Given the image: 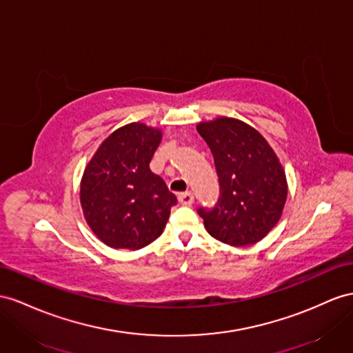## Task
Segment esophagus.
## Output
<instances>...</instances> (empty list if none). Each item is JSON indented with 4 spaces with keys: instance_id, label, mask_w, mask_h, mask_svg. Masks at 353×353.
<instances>
[{
    "instance_id": "esophagus-1",
    "label": "esophagus",
    "mask_w": 353,
    "mask_h": 353,
    "mask_svg": "<svg viewBox=\"0 0 353 353\" xmlns=\"http://www.w3.org/2000/svg\"><path fill=\"white\" fill-rule=\"evenodd\" d=\"M179 203L182 205H191L194 203L192 192H182L179 194Z\"/></svg>"
}]
</instances>
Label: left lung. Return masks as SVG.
Here are the masks:
<instances>
[{
  "mask_svg": "<svg viewBox=\"0 0 353 353\" xmlns=\"http://www.w3.org/2000/svg\"><path fill=\"white\" fill-rule=\"evenodd\" d=\"M196 131L213 153L221 188L213 209H198L207 232L230 246L255 245L282 216L288 195L282 164L263 135L236 117L200 122Z\"/></svg>",
  "mask_w": 353,
  "mask_h": 353,
  "instance_id": "obj_1",
  "label": "left lung"
}]
</instances>
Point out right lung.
Returning <instances> with one entry per match:
<instances>
[{"label":"right lung","mask_w":353,"mask_h":353,"mask_svg":"<svg viewBox=\"0 0 353 353\" xmlns=\"http://www.w3.org/2000/svg\"><path fill=\"white\" fill-rule=\"evenodd\" d=\"M162 131L132 122L99 144L83 171L80 204L95 236L113 249L137 250L164 231L177 203L149 164Z\"/></svg>","instance_id":"right-lung-1"}]
</instances>
